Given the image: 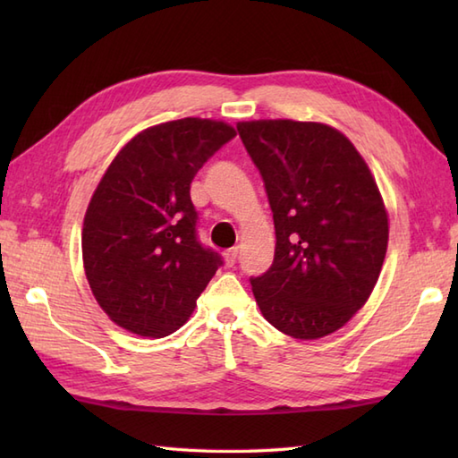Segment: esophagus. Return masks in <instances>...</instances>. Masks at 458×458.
<instances>
[{"mask_svg":"<svg viewBox=\"0 0 458 458\" xmlns=\"http://www.w3.org/2000/svg\"><path fill=\"white\" fill-rule=\"evenodd\" d=\"M238 259V248H230L224 251V261H226V266H234Z\"/></svg>","mask_w":458,"mask_h":458,"instance_id":"34e87169","label":"esophagus"}]
</instances>
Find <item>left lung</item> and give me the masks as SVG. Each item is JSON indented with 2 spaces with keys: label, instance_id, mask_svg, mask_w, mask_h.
<instances>
[{
  "label": "left lung",
  "instance_id": "obj_1",
  "mask_svg": "<svg viewBox=\"0 0 458 458\" xmlns=\"http://www.w3.org/2000/svg\"><path fill=\"white\" fill-rule=\"evenodd\" d=\"M276 224L274 264L250 277L259 310L281 333L315 340L368 301L387 250V214L356 148L317 122H240Z\"/></svg>",
  "mask_w": 458,
  "mask_h": 458
}]
</instances>
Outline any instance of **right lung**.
Wrapping results in <instances>:
<instances>
[{"instance_id":"1","label":"right lung","mask_w":458,"mask_h":458,"mask_svg":"<svg viewBox=\"0 0 458 458\" xmlns=\"http://www.w3.org/2000/svg\"><path fill=\"white\" fill-rule=\"evenodd\" d=\"M232 125L184 118L135 135L112 161L84 216V271L98 305L133 335L161 338L187 323L222 266L200 244L194 174Z\"/></svg>"}]
</instances>
